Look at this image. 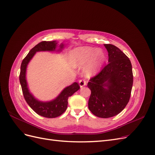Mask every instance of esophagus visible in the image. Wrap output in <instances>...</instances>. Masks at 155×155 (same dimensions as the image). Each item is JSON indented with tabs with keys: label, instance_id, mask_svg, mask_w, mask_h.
Here are the masks:
<instances>
[{
	"label": "esophagus",
	"instance_id": "1",
	"mask_svg": "<svg viewBox=\"0 0 155 155\" xmlns=\"http://www.w3.org/2000/svg\"><path fill=\"white\" fill-rule=\"evenodd\" d=\"M79 84L80 87H83L86 85V81L85 79H80V80L79 81Z\"/></svg>",
	"mask_w": 155,
	"mask_h": 155
}]
</instances>
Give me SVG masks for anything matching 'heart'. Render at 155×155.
<instances>
[{"instance_id": "1", "label": "heart", "mask_w": 155, "mask_h": 155, "mask_svg": "<svg viewBox=\"0 0 155 155\" xmlns=\"http://www.w3.org/2000/svg\"><path fill=\"white\" fill-rule=\"evenodd\" d=\"M73 62L78 66L85 65L88 61L85 68L87 76L95 74L103 64L105 56L101 50H95L91 47H80L75 49L72 53Z\"/></svg>"}]
</instances>
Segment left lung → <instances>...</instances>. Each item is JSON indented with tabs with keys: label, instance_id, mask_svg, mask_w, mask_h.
<instances>
[{
	"label": "left lung",
	"instance_id": "left-lung-1",
	"mask_svg": "<svg viewBox=\"0 0 155 155\" xmlns=\"http://www.w3.org/2000/svg\"><path fill=\"white\" fill-rule=\"evenodd\" d=\"M109 61L107 65L88 83L91 94L88 109L99 118L118 114L127 105L133 83L132 64L129 58L118 47L105 44Z\"/></svg>",
	"mask_w": 155,
	"mask_h": 155
}]
</instances>
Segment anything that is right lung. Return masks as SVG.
I'll return each instance as SVG.
<instances>
[{
    "label": "right lung",
    "mask_w": 155,
    "mask_h": 155,
    "mask_svg": "<svg viewBox=\"0 0 155 155\" xmlns=\"http://www.w3.org/2000/svg\"><path fill=\"white\" fill-rule=\"evenodd\" d=\"M56 45L57 43H55V41H45L35 45L22 60L19 75V80L23 96H24L27 104L37 114L48 118H56L64 112L67 108L68 97L71 96L80 88L78 83L75 82L72 85L65 88L56 99L50 102H41L37 100L30 93L28 88L27 87L26 81V70L27 64H28L30 59L34 55L36 51L55 50ZM63 46V45L62 44L61 45V48H62Z\"/></svg>",
    "instance_id": "obj_1"
}]
</instances>
